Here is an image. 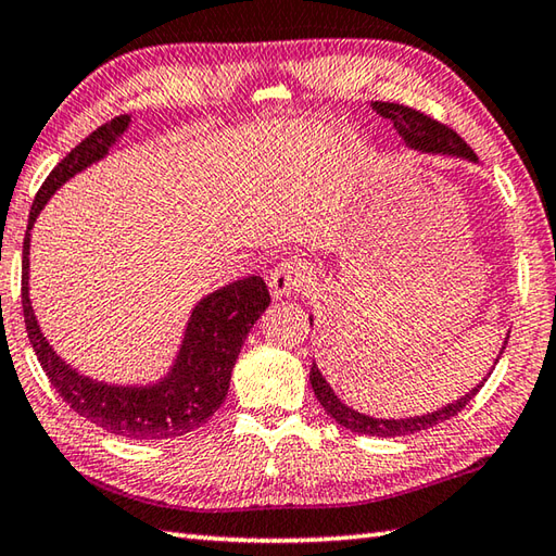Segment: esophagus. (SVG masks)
Segmentation results:
<instances>
[{"label": "esophagus", "mask_w": 556, "mask_h": 556, "mask_svg": "<svg viewBox=\"0 0 556 556\" xmlns=\"http://www.w3.org/2000/svg\"><path fill=\"white\" fill-rule=\"evenodd\" d=\"M308 285V271L296 260H285L269 275V293L275 299H289Z\"/></svg>", "instance_id": "34e87169"}]
</instances>
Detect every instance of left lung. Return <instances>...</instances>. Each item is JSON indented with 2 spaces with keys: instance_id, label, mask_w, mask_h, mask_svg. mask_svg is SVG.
<instances>
[{
  "instance_id": "1",
  "label": "left lung",
  "mask_w": 556,
  "mask_h": 556,
  "mask_svg": "<svg viewBox=\"0 0 556 556\" xmlns=\"http://www.w3.org/2000/svg\"><path fill=\"white\" fill-rule=\"evenodd\" d=\"M374 111L386 117L393 123V127L397 129V135L405 141L407 149H415L421 151V154H433V156H455V159H465V161H472L477 163L475 151L465 144L463 137H458L453 132L451 127H445L437 119H431L429 115H424L415 108H407V105H400V103H371ZM311 328H313V315H311ZM506 342H508V334L504 340L502 352L494 358V366L498 358H502L504 350H506ZM494 371V368H492ZM489 371L486 376H492ZM486 380V378H484ZM477 383L470 393H465L463 397H458L455 402H448L445 407H439L433 412H427V415H419V417H405V419H378L371 415H364V412H358L350 405H344V402L334 395V390L330 388L328 380L320 374V368L311 366V386H313V393L318 397L320 405L325 407V412L340 424V427L350 429L354 433H364V437H409V433H417L424 429H431L437 427V424L451 419L458 415V412L470 402L477 393H480V388L484 386Z\"/></svg>"
}]
</instances>
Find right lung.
Listing matches in <instances>:
<instances>
[{"mask_svg":"<svg viewBox=\"0 0 556 556\" xmlns=\"http://www.w3.org/2000/svg\"><path fill=\"white\" fill-rule=\"evenodd\" d=\"M132 117L119 115L74 147L48 180L42 182L30 206L28 228L24 238V275H21V303L28 340L33 344L42 371L58 390L60 397L76 412L115 437L135 441H168L200 429L210 421L228 395L236 358L241 354L248 332L253 330L260 315L269 306V291L263 277H243L231 285L206 293L192 308L185 325L182 342L173 358L168 374L156 383L119 386L96 380L79 368L64 362L42 334L36 311L30 303L28 271H30V231L42 206L76 173L111 154Z\"/></svg>","mask_w":556,"mask_h":556,"instance_id":"add662e5","label":"right lung"}]
</instances>
